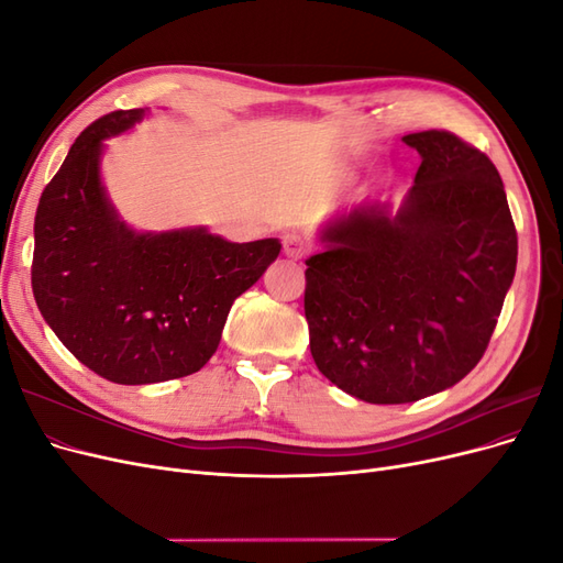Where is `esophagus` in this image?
Masks as SVG:
<instances>
[{
  "label": "esophagus",
  "instance_id": "obj_1",
  "mask_svg": "<svg viewBox=\"0 0 563 563\" xmlns=\"http://www.w3.org/2000/svg\"><path fill=\"white\" fill-rule=\"evenodd\" d=\"M308 251H310V246H308V242L302 240L300 234H296V232L284 234V253L288 255V258L298 261V258H302V255L308 253Z\"/></svg>",
  "mask_w": 563,
  "mask_h": 563
}]
</instances>
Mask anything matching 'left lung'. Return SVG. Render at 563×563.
Returning a JSON list of instances; mask_svg holds the SVG:
<instances>
[{"instance_id":"left-lung-1","label":"left lung","mask_w":563,"mask_h":563,"mask_svg":"<svg viewBox=\"0 0 563 563\" xmlns=\"http://www.w3.org/2000/svg\"><path fill=\"white\" fill-rule=\"evenodd\" d=\"M420 152L395 218L368 203L305 261L317 368L368 404H406L479 364L517 269V228L498 168L444 129L404 135Z\"/></svg>"}]
</instances>
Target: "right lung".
Instances as JSON below:
<instances>
[{
	"label": "right lung",
	"instance_id": "obj_1",
	"mask_svg": "<svg viewBox=\"0 0 563 563\" xmlns=\"http://www.w3.org/2000/svg\"><path fill=\"white\" fill-rule=\"evenodd\" d=\"M143 110L79 133L40 197L32 294L60 343L100 378L147 385L190 376L218 350L236 296L277 258V240L232 244L207 230L135 234L98 178L108 135Z\"/></svg>",
	"mask_w": 563,
	"mask_h": 563
}]
</instances>
